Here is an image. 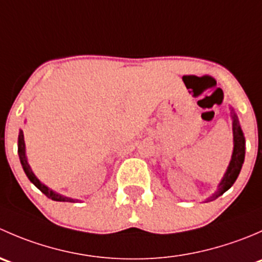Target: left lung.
<instances>
[{
	"label": "left lung",
	"instance_id": "obj_1",
	"mask_svg": "<svg viewBox=\"0 0 262 262\" xmlns=\"http://www.w3.org/2000/svg\"><path fill=\"white\" fill-rule=\"evenodd\" d=\"M231 116H232V126H233V153H232L231 162H229L228 168H227L226 173H224L223 179L219 182L218 189L214 192L210 198H208L205 202H212L215 200L216 198L223 195L224 192L228 189H231L232 185L234 184V181L237 180L239 175V171H241L242 165H244L245 161V136L244 132H242L241 125H239V121L237 115L234 114L233 109L231 107Z\"/></svg>",
	"mask_w": 262,
	"mask_h": 262
}]
</instances>
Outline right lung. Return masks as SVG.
<instances>
[{
  "label": "right lung",
  "instance_id": "obj_1",
  "mask_svg": "<svg viewBox=\"0 0 262 262\" xmlns=\"http://www.w3.org/2000/svg\"><path fill=\"white\" fill-rule=\"evenodd\" d=\"M17 152H18V157H20V162H21V166H23L24 171H25L26 176H28V179L33 182L34 185H35L36 187H38L39 190H40L41 192H43L44 195H47V196L49 198V199L52 200H55V202H70V203H75L76 200L72 199V198H67V196H63V195L58 194V192L53 191V190H50L47 185H44L43 182H40L38 178H36L35 175H34L33 170L30 168V165L28 163V158H26V152H25V141H24V133L23 130H20V133H18V143H17Z\"/></svg>",
  "mask_w": 262,
  "mask_h": 262
}]
</instances>
